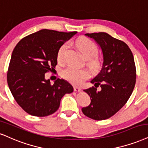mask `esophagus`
Here are the masks:
<instances>
[{
  "instance_id": "34e87169",
  "label": "esophagus",
  "mask_w": 148,
  "mask_h": 148,
  "mask_svg": "<svg viewBox=\"0 0 148 148\" xmlns=\"http://www.w3.org/2000/svg\"><path fill=\"white\" fill-rule=\"evenodd\" d=\"M74 91H75V92H79V91H81V88H78L77 86H74Z\"/></svg>"
}]
</instances>
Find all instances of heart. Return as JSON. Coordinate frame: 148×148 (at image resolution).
I'll use <instances>...</instances> for the list:
<instances>
[{
    "instance_id": "heart-1",
    "label": "heart",
    "mask_w": 148,
    "mask_h": 148,
    "mask_svg": "<svg viewBox=\"0 0 148 148\" xmlns=\"http://www.w3.org/2000/svg\"><path fill=\"white\" fill-rule=\"evenodd\" d=\"M75 45L86 59H91L97 54V47L93 42L88 38H79L75 42ZM68 47L69 45L67 43L64 44L60 47L58 52V61H63L65 52ZM88 64L92 69H97L99 67V63L97 60H90ZM62 76L73 84L79 86L82 84L84 80L88 79L90 76V73L86 69H79L70 66L62 71Z\"/></svg>"
}]
</instances>
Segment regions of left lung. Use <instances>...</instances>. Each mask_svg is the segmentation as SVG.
<instances>
[{"label":"left lung","mask_w":148,"mask_h":148,"mask_svg":"<svg viewBox=\"0 0 148 148\" xmlns=\"http://www.w3.org/2000/svg\"><path fill=\"white\" fill-rule=\"evenodd\" d=\"M101 49L103 64L101 71L91 79L95 87L84 91L90 103L82 108L84 114L94 120H104L121 108L132 94L136 82V67L129 47L105 32L86 34Z\"/></svg>","instance_id":"left-lung-1"}]
</instances>
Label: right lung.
<instances>
[{"mask_svg":"<svg viewBox=\"0 0 148 148\" xmlns=\"http://www.w3.org/2000/svg\"><path fill=\"white\" fill-rule=\"evenodd\" d=\"M77 32L42 29L26 36L13 51L7 84L18 104L33 116H46L59 108L60 101L73 91L72 85L58 79L53 84L45 73L57 65L58 52Z\"/></svg>","mask_w":148,"mask_h":148,"instance_id":"obj_1","label":"right lung"}]
</instances>
